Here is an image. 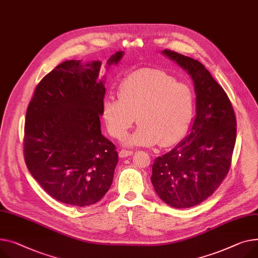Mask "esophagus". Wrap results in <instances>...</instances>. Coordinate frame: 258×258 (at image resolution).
Instances as JSON below:
<instances>
[{
    "instance_id": "1",
    "label": "esophagus",
    "mask_w": 258,
    "mask_h": 258,
    "mask_svg": "<svg viewBox=\"0 0 258 258\" xmlns=\"http://www.w3.org/2000/svg\"><path fill=\"white\" fill-rule=\"evenodd\" d=\"M133 154V151L132 150H125V149H122L119 151V158H127L130 156H132Z\"/></svg>"
}]
</instances>
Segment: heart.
Listing matches in <instances>:
<instances>
[{"instance_id":"obj_1","label":"heart","mask_w":258,"mask_h":258,"mask_svg":"<svg viewBox=\"0 0 258 258\" xmlns=\"http://www.w3.org/2000/svg\"><path fill=\"white\" fill-rule=\"evenodd\" d=\"M118 97L108 96L104 100L102 117L110 135L122 139L137 116L140 125L126 140L131 146L175 144L193 114L194 94L190 86L152 68L130 74L119 85Z\"/></svg>"}]
</instances>
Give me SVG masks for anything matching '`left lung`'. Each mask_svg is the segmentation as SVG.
Returning <instances> with one entry per match:
<instances>
[{
	"label": "left lung",
	"mask_w": 258,
	"mask_h": 258,
	"mask_svg": "<svg viewBox=\"0 0 258 258\" xmlns=\"http://www.w3.org/2000/svg\"><path fill=\"white\" fill-rule=\"evenodd\" d=\"M162 54L191 76L196 116L185 138L154 160L150 179L165 203L188 209L213 195L226 177L236 139V119L226 92L204 65L170 49Z\"/></svg>",
	"instance_id": "8db88e82"
}]
</instances>
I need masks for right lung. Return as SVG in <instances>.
<instances>
[{"instance_id":"add662e5","label":"right lung","mask_w":258,"mask_h":258,"mask_svg":"<svg viewBox=\"0 0 258 258\" xmlns=\"http://www.w3.org/2000/svg\"><path fill=\"white\" fill-rule=\"evenodd\" d=\"M122 56L112 55L107 71ZM100 66V61L61 63L39 82L26 113L28 170L49 196L76 207L105 196L118 162L115 145L100 131L106 93Z\"/></svg>"}]
</instances>
